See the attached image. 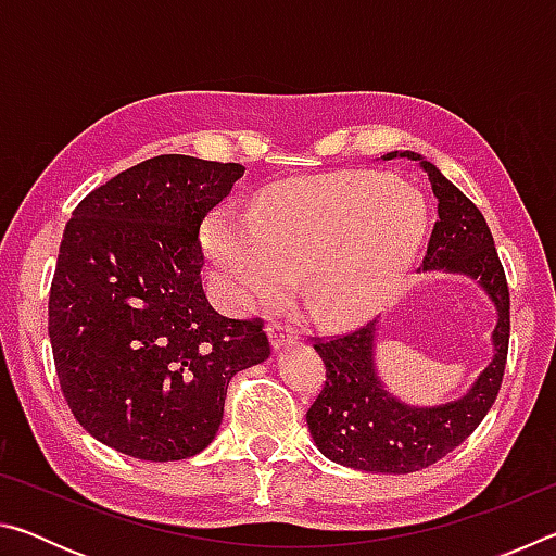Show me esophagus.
Returning <instances> with one entry per match:
<instances>
[{"label":"esophagus","mask_w":556,"mask_h":556,"mask_svg":"<svg viewBox=\"0 0 556 556\" xmlns=\"http://www.w3.org/2000/svg\"><path fill=\"white\" fill-rule=\"evenodd\" d=\"M267 333H269V341H271V348H275V351H279V348H285L289 343H294V338H296L289 326L279 324V321H271L267 326Z\"/></svg>","instance_id":"obj_1"}]
</instances>
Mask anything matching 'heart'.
Instances as JSON below:
<instances>
[{"label":"heart","mask_w":556,"mask_h":556,"mask_svg":"<svg viewBox=\"0 0 556 556\" xmlns=\"http://www.w3.org/2000/svg\"><path fill=\"white\" fill-rule=\"evenodd\" d=\"M421 232L425 203L412 188L341 172L269 188L252 215L220 211L208 225V250L238 306L279 299L301 269L316 316L343 324L390 294Z\"/></svg>","instance_id":"b5f03b06"}]
</instances>
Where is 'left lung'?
I'll use <instances>...</instances> for the list:
<instances>
[{"label": "left lung", "mask_w": 556, "mask_h": 556, "mask_svg": "<svg viewBox=\"0 0 556 556\" xmlns=\"http://www.w3.org/2000/svg\"><path fill=\"white\" fill-rule=\"evenodd\" d=\"M394 156L397 152L384 159ZM400 156L421 164L437 195V223L421 265L481 281L497 308L495 357L466 397L425 409L407 407L384 392L372 365L375 324L343 336L314 338L326 365L324 388L306 412L316 446L336 464L375 473H414L473 434L501 392L510 343V289L483 213L434 164L414 152Z\"/></svg>", "instance_id": "obj_1"}]
</instances>
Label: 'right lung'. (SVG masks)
<instances>
[{
	"label": "right lung",
	"mask_w": 556,
	"mask_h": 556,
	"mask_svg": "<svg viewBox=\"0 0 556 556\" xmlns=\"http://www.w3.org/2000/svg\"><path fill=\"white\" fill-rule=\"evenodd\" d=\"M242 174L147 159L90 191L65 225L49 296L55 375L78 425L119 454H201L232 375L269 357L265 321L220 316L201 281L199 230Z\"/></svg>",
	"instance_id": "obj_1"
}]
</instances>
